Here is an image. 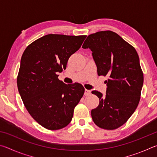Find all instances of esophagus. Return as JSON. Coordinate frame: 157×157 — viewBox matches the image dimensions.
<instances>
[{
  "label": "esophagus",
  "mask_w": 157,
  "mask_h": 157,
  "mask_svg": "<svg viewBox=\"0 0 157 157\" xmlns=\"http://www.w3.org/2000/svg\"><path fill=\"white\" fill-rule=\"evenodd\" d=\"M91 94V91L90 90H87V89H85V91H84V95H89Z\"/></svg>",
  "instance_id": "esophagus-1"
}]
</instances>
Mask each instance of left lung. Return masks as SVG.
<instances>
[{
	"label": "left lung",
	"mask_w": 157,
	"mask_h": 157,
	"mask_svg": "<svg viewBox=\"0 0 157 157\" xmlns=\"http://www.w3.org/2000/svg\"><path fill=\"white\" fill-rule=\"evenodd\" d=\"M83 48L92 51L98 75H108L106 95L93 91L100 100L91 110L94 123L100 128L112 130L127 121L140 101L143 74L136 50L118 34L101 31L90 34Z\"/></svg>",
	"instance_id": "obj_1"
}]
</instances>
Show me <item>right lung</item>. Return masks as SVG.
<instances>
[{
	"mask_svg": "<svg viewBox=\"0 0 157 157\" xmlns=\"http://www.w3.org/2000/svg\"><path fill=\"white\" fill-rule=\"evenodd\" d=\"M86 37L47 34L29 45L21 57L18 92L31 116L48 129L67 126L83 96L82 84H66L57 74L66 68L69 57L79 49Z\"/></svg>",
	"mask_w": 157,
	"mask_h": 157,
	"instance_id": "right-lung-1",
	"label": "right lung"
}]
</instances>
